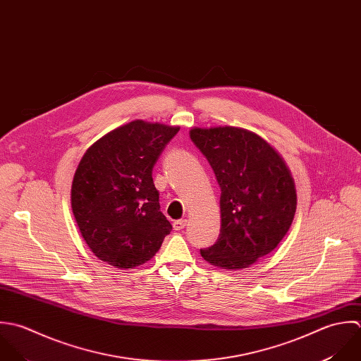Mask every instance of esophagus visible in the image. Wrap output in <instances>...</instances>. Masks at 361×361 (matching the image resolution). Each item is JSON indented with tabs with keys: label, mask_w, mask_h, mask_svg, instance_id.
<instances>
[{
	"label": "esophagus",
	"mask_w": 361,
	"mask_h": 361,
	"mask_svg": "<svg viewBox=\"0 0 361 361\" xmlns=\"http://www.w3.org/2000/svg\"><path fill=\"white\" fill-rule=\"evenodd\" d=\"M186 224H188L186 220H176V221H173V228L176 231H180V230H183L186 227Z\"/></svg>",
	"instance_id": "1"
}]
</instances>
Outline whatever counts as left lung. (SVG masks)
Masks as SVG:
<instances>
[{
  "label": "left lung",
  "mask_w": 361,
  "mask_h": 361,
  "mask_svg": "<svg viewBox=\"0 0 361 361\" xmlns=\"http://www.w3.org/2000/svg\"><path fill=\"white\" fill-rule=\"evenodd\" d=\"M189 134L221 189L220 235L200 253L217 267H249L270 253L291 227L297 193L290 169L267 141L249 130L195 127Z\"/></svg>",
  "instance_id": "8db88e82"
}]
</instances>
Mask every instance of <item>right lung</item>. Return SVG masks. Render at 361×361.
Listing matches in <instances>:
<instances>
[{
    "mask_svg": "<svg viewBox=\"0 0 361 361\" xmlns=\"http://www.w3.org/2000/svg\"><path fill=\"white\" fill-rule=\"evenodd\" d=\"M176 126L133 121L109 131L81 158L71 209L90 249L119 267L140 266L159 250L172 226L159 210L152 168Z\"/></svg>",
    "mask_w": 361,
    "mask_h": 361,
    "instance_id": "obj_1",
    "label": "right lung"
}]
</instances>
